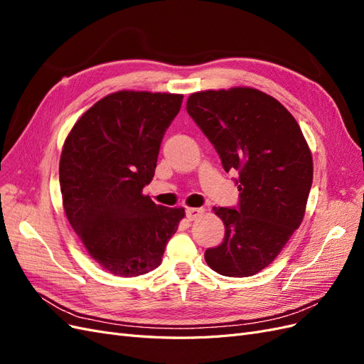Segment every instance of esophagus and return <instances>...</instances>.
I'll list each match as a JSON object with an SVG mask.
<instances>
[{"instance_id": "obj_1", "label": "esophagus", "mask_w": 364, "mask_h": 364, "mask_svg": "<svg viewBox=\"0 0 364 364\" xmlns=\"http://www.w3.org/2000/svg\"><path fill=\"white\" fill-rule=\"evenodd\" d=\"M205 213L203 208H186V218L190 220V222H193V220H197L199 217H202V214Z\"/></svg>"}]
</instances>
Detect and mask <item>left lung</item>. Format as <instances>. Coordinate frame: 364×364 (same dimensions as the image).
Here are the masks:
<instances>
[{"mask_svg": "<svg viewBox=\"0 0 364 364\" xmlns=\"http://www.w3.org/2000/svg\"><path fill=\"white\" fill-rule=\"evenodd\" d=\"M186 112L211 141L226 173L237 171V208L214 206L223 243L206 249L223 277L258 273L301 226L313 183V158L302 130L277 98L253 87L200 91Z\"/></svg>", "mask_w": 364, "mask_h": 364, "instance_id": "left-lung-1", "label": "left lung"}]
</instances>
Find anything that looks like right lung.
I'll return each instance as SVG.
<instances>
[{"mask_svg":"<svg viewBox=\"0 0 364 364\" xmlns=\"http://www.w3.org/2000/svg\"><path fill=\"white\" fill-rule=\"evenodd\" d=\"M183 95L118 91L77 119L65 139L59 181L65 214L90 257L117 277L161 266L183 208L142 194Z\"/></svg>","mask_w":364,"mask_h":364,"instance_id":"obj_1","label":"right lung"}]
</instances>
